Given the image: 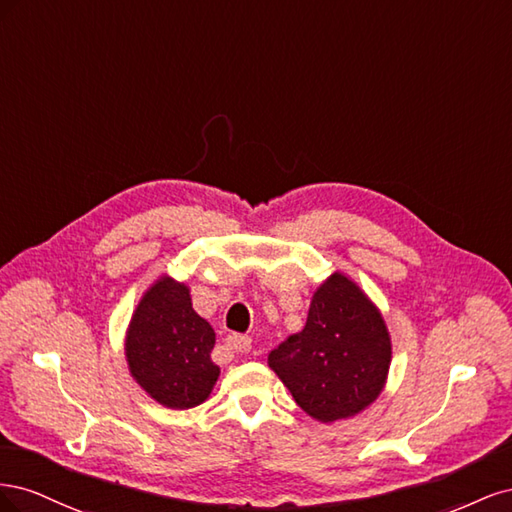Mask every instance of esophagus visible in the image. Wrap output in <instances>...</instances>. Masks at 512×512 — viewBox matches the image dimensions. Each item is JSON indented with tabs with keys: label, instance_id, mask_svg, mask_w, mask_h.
Wrapping results in <instances>:
<instances>
[{
	"label": "esophagus",
	"instance_id": "34e87169",
	"mask_svg": "<svg viewBox=\"0 0 512 512\" xmlns=\"http://www.w3.org/2000/svg\"><path fill=\"white\" fill-rule=\"evenodd\" d=\"M226 348L232 350V352H237V354H245V352L252 350V339L247 335H230L226 339Z\"/></svg>",
	"mask_w": 512,
	"mask_h": 512
}]
</instances>
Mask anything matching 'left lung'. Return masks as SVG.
I'll return each mask as SVG.
<instances>
[{"label": "left lung", "instance_id": "left-lung-1", "mask_svg": "<svg viewBox=\"0 0 512 512\" xmlns=\"http://www.w3.org/2000/svg\"><path fill=\"white\" fill-rule=\"evenodd\" d=\"M391 359L380 309L346 273L335 271L316 288L303 331L269 352V367L303 412L333 423L374 404Z\"/></svg>", "mask_w": 512, "mask_h": 512}]
</instances>
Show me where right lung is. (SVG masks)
<instances>
[{
  "label": "right lung",
  "instance_id": "right-lung-1",
  "mask_svg": "<svg viewBox=\"0 0 512 512\" xmlns=\"http://www.w3.org/2000/svg\"><path fill=\"white\" fill-rule=\"evenodd\" d=\"M213 346L215 331L194 312L190 288L162 275L138 301L123 350L132 378L151 399L188 410L203 404L220 378Z\"/></svg>",
  "mask_w": 512,
  "mask_h": 512
}]
</instances>
